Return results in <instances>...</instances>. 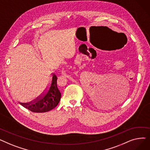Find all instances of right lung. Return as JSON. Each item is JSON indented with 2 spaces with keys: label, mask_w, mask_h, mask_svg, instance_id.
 I'll use <instances>...</instances> for the list:
<instances>
[{
  "label": "right lung",
  "mask_w": 150,
  "mask_h": 150,
  "mask_svg": "<svg viewBox=\"0 0 150 150\" xmlns=\"http://www.w3.org/2000/svg\"><path fill=\"white\" fill-rule=\"evenodd\" d=\"M57 77L53 74L50 85L42 96L25 103H20L24 108L33 112H45L56 107L61 99V92L57 84Z\"/></svg>",
  "instance_id": "add662e5"
}]
</instances>
